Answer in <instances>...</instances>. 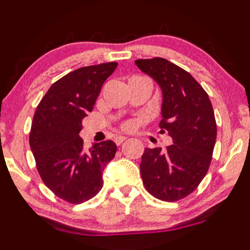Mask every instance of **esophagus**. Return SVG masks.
<instances>
[{"instance_id": "34e87169", "label": "esophagus", "mask_w": 250, "mask_h": 250, "mask_svg": "<svg viewBox=\"0 0 250 250\" xmlns=\"http://www.w3.org/2000/svg\"><path fill=\"white\" fill-rule=\"evenodd\" d=\"M126 139H127V138H126V137L118 136V137H116V138H114V143H116L117 145H120V144H122L123 142H125Z\"/></svg>"}]
</instances>
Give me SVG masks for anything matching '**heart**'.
Listing matches in <instances>:
<instances>
[{
  "instance_id": "obj_1",
  "label": "heart",
  "mask_w": 250,
  "mask_h": 250,
  "mask_svg": "<svg viewBox=\"0 0 250 250\" xmlns=\"http://www.w3.org/2000/svg\"><path fill=\"white\" fill-rule=\"evenodd\" d=\"M123 127L125 128V130H131L132 127H133V124H132V122H126L124 125H123Z\"/></svg>"
}]
</instances>
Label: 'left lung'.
Listing matches in <instances>:
<instances>
[{"instance_id": "left-lung-1", "label": "left lung", "mask_w": 250, "mask_h": 250, "mask_svg": "<svg viewBox=\"0 0 250 250\" xmlns=\"http://www.w3.org/2000/svg\"><path fill=\"white\" fill-rule=\"evenodd\" d=\"M136 65L160 86V132L166 131L173 140L165 152L145 148L143 184L154 198L180 200L199 186L209 168L216 140L212 103L190 73L165 58L138 60Z\"/></svg>"}]
</instances>
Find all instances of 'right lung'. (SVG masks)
<instances>
[{
	"label": "right lung",
	"instance_id": "add662e5",
	"mask_svg": "<svg viewBox=\"0 0 250 250\" xmlns=\"http://www.w3.org/2000/svg\"><path fill=\"white\" fill-rule=\"evenodd\" d=\"M117 65L111 62L69 72L51 85L32 119L29 143L38 173L51 192L70 204L98 194L103 171L116 155L112 140L96 143L85 151L79 132Z\"/></svg>",
	"mask_w": 250,
	"mask_h": 250
}]
</instances>
